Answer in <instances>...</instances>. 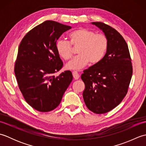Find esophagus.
Listing matches in <instances>:
<instances>
[{"instance_id": "34e87169", "label": "esophagus", "mask_w": 146, "mask_h": 146, "mask_svg": "<svg viewBox=\"0 0 146 146\" xmlns=\"http://www.w3.org/2000/svg\"><path fill=\"white\" fill-rule=\"evenodd\" d=\"M72 74H73V78H75V80H78V79H79V78H80V75H79V73H78V72H77L76 71H73Z\"/></svg>"}]
</instances>
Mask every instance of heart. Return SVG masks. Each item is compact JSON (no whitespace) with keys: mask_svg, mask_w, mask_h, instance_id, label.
<instances>
[{"mask_svg":"<svg viewBox=\"0 0 146 146\" xmlns=\"http://www.w3.org/2000/svg\"><path fill=\"white\" fill-rule=\"evenodd\" d=\"M69 41L58 40L56 43L58 54L64 60L72 57L73 48H78V56L66 64V69L79 70L86 66L89 62L92 64L99 63L106 53L108 39L103 34H95L93 31L80 28L68 35Z\"/></svg>","mask_w":146,"mask_h":146,"instance_id":"b5f03b06","label":"heart"}]
</instances>
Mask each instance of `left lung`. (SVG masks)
Here are the masks:
<instances>
[{
  "instance_id": "8db88e82",
  "label": "left lung",
  "mask_w": 146,
  "mask_h": 146,
  "mask_svg": "<svg viewBox=\"0 0 146 146\" xmlns=\"http://www.w3.org/2000/svg\"><path fill=\"white\" fill-rule=\"evenodd\" d=\"M108 39L104 58L83 71L85 85L83 97L86 107L95 113H107L116 107L127 93L132 75L128 46L120 34L100 22H94Z\"/></svg>"
}]
</instances>
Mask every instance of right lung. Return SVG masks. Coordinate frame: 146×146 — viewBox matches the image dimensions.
Returning a JSON list of instances; mask_svg holds the SVG:
<instances>
[{"label": "right lung", "mask_w": 146, "mask_h": 146, "mask_svg": "<svg viewBox=\"0 0 146 146\" xmlns=\"http://www.w3.org/2000/svg\"><path fill=\"white\" fill-rule=\"evenodd\" d=\"M71 28L55 21H44L27 33L19 46L15 77L25 100L36 110L46 112L56 108L72 81L70 71L53 75L63 65L56 43Z\"/></svg>", "instance_id": "1"}]
</instances>
